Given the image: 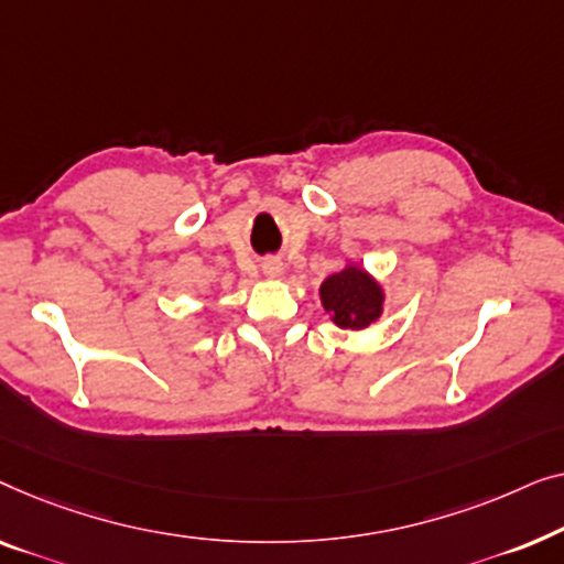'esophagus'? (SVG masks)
<instances>
[{
	"mask_svg": "<svg viewBox=\"0 0 564 564\" xmlns=\"http://www.w3.org/2000/svg\"><path fill=\"white\" fill-rule=\"evenodd\" d=\"M263 275L265 279H281L283 275V263L279 258H268L263 260Z\"/></svg>",
	"mask_w": 564,
	"mask_h": 564,
	"instance_id": "obj_1",
	"label": "esophagus"
}]
</instances>
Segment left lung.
Returning <instances> with one entry per match:
<instances>
[{
  "mask_svg": "<svg viewBox=\"0 0 564 564\" xmlns=\"http://www.w3.org/2000/svg\"><path fill=\"white\" fill-rule=\"evenodd\" d=\"M324 312L339 329H368L383 316L386 291L376 275L347 260L343 271L327 275L319 285Z\"/></svg>",
  "mask_w": 564,
  "mask_h": 564,
  "instance_id": "8db88e82",
  "label": "left lung"
}]
</instances>
